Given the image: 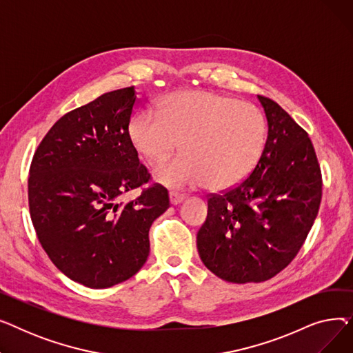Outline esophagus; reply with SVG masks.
I'll list each match as a JSON object with an SVG mask.
<instances>
[{"label": "esophagus", "instance_id": "obj_1", "mask_svg": "<svg viewBox=\"0 0 353 353\" xmlns=\"http://www.w3.org/2000/svg\"><path fill=\"white\" fill-rule=\"evenodd\" d=\"M169 197H170V203H172V205H180V203L184 200V199H186V196H184V194H180V193H176V192H170L169 193Z\"/></svg>", "mask_w": 353, "mask_h": 353}]
</instances>
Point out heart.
Segmentation results:
<instances>
[{"mask_svg": "<svg viewBox=\"0 0 353 353\" xmlns=\"http://www.w3.org/2000/svg\"><path fill=\"white\" fill-rule=\"evenodd\" d=\"M128 136L164 186L228 189L249 176L266 141V120L250 103L210 91H180L164 99L159 113L144 110L128 124Z\"/></svg>", "mask_w": 353, "mask_h": 353, "instance_id": "obj_1", "label": "heart"}]
</instances>
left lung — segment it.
Wrapping results in <instances>:
<instances>
[{"mask_svg":"<svg viewBox=\"0 0 353 353\" xmlns=\"http://www.w3.org/2000/svg\"><path fill=\"white\" fill-rule=\"evenodd\" d=\"M268 139L253 172L212 194L197 232L201 262L232 283L265 282L301 250L322 199V174L305 130L273 100L257 96Z\"/></svg>","mask_w":353,"mask_h":353,"instance_id":"1","label":"left lung"}]
</instances>
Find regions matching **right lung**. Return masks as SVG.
Masks as SVG:
<instances>
[{
  "instance_id": "1",
  "label": "right lung",
  "mask_w": 353,
  "mask_h": 353,
  "mask_svg": "<svg viewBox=\"0 0 353 353\" xmlns=\"http://www.w3.org/2000/svg\"><path fill=\"white\" fill-rule=\"evenodd\" d=\"M134 87L105 92L64 114L34 153L28 177L32 225L51 262L71 281L104 289L134 276L150 253L148 230L169 209L128 136Z\"/></svg>"
}]
</instances>
